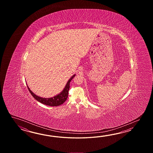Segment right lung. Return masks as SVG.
I'll list each match as a JSON object with an SVG mask.
<instances>
[{"label": "right lung", "instance_id": "add662e5", "mask_svg": "<svg viewBox=\"0 0 153 153\" xmlns=\"http://www.w3.org/2000/svg\"><path fill=\"white\" fill-rule=\"evenodd\" d=\"M75 76V74H74L71 78L69 79L68 81L65 85V87L59 94H57L52 97L47 98L39 97L38 96L36 95L35 94H34L32 91L30 90L28 85H27V88H28V89L30 92V93L31 94L33 97L34 98L36 101L42 103V104L47 105L51 106V107H55V106L56 107V106H59V105L63 104L67 100V98L68 97V95L69 89L70 88V85H69L70 82L72 80V79L74 78Z\"/></svg>", "mask_w": 153, "mask_h": 153}]
</instances>
